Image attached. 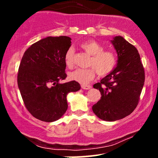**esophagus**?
<instances>
[{"label":"esophagus","instance_id":"34e87169","mask_svg":"<svg viewBox=\"0 0 158 158\" xmlns=\"http://www.w3.org/2000/svg\"><path fill=\"white\" fill-rule=\"evenodd\" d=\"M81 88L84 90H89L91 88L90 85H81Z\"/></svg>","mask_w":158,"mask_h":158}]
</instances>
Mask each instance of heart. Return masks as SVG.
I'll return each mask as SVG.
<instances>
[{
	"instance_id": "b5f03b06",
	"label": "heart",
	"mask_w": 158,
	"mask_h": 158,
	"mask_svg": "<svg viewBox=\"0 0 158 158\" xmlns=\"http://www.w3.org/2000/svg\"><path fill=\"white\" fill-rule=\"evenodd\" d=\"M81 48L90 56L88 65L91 68L87 69H77L69 74L71 80L82 85H87L93 80L96 72L99 77H105L109 74L115 68L117 63L116 54L110 50H105L104 47L95 40H87L80 44ZM74 50L70 48L64 55L65 64L68 68L73 65Z\"/></svg>"
}]
</instances>
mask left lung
Segmentation results:
<instances>
[{"instance_id":"1","label":"left lung","mask_w":158,"mask_h":158,"mask_svg":"<svg viewBox=\"0 0 158 158\" xmlns=\"http://www.w3.org/2000/svg\"><path fill=\"white\" fill-rule=\"evenodd\" d=\"M111 43L118 60L116 68L94 88L101 99L92 107L94 113L105 121H116L131 114L139 102L145 81V72L138 50L122 36Z\"/></svg>"}]
</instances>
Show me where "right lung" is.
I'll return each mask as SVG.
<instances>
[{
  "instance_id": "obj_1",
  "label": "right lung",
  "mask_w": 158,
  "mask_h": 158,
  "mask_svg": "<svg viewBox=\"0 0 158 158\" xmlns=\"http://www.w3.org/2000/svg\"><path fill=\"white\" fill-rule=\"evenodd\" d=\"M70 40L68 36L44 38L32 44L21 59L18 85L25 107L39 120L60 119L68 109V94L81 88L76 81L59 82L67 77L64 55Z\"/></svg>"
}]
</instances>
